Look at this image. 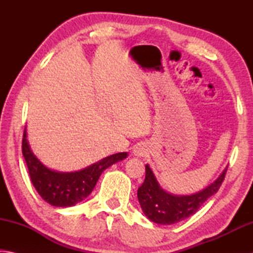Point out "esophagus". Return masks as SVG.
<instances>
[{
	"instance_id": "obj_1",
	"label": "esophagus",
	"mask_w": 253,
	"mask_h": 253,
	"mask_svg": "<svg viewBox=\"0 0 253 253\" xmlns=\"http://www.w3.org/2000/svg\"><path fill=\"white\" fill-rule=\"evenodd\" d=\"M134 153H135V155H137V156H143V154H144L142 148H137V149H135Z\"/></svg>"
}]
</instances>
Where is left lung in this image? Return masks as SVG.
<instances>
[{
  "mask_svg": "<svg viewBox=\"0 0 253 253\" xmlns=\"http://www.w3.org/2000/svg\"><path fill=\"white\" fill-rule=\"evenodd\" d=\"M145 181L137 191V198L145 215L154 223L174 224L193 215L210 196L215 194L221 186L228 170L226 168L211 185L192 195H173L163 190L155 175L145 166Z\"/></svg>",
  "mask_w": 253,
  "mask_h": 253,
  "instance_id": "1",
  "label": "left lung"
}]
</instances>
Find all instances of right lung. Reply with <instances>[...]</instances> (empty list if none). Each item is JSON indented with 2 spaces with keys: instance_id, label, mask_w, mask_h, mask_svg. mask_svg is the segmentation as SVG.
Listing matches in <instances>:
<instances>
[{
  "instance_id": "obj_1",
  "label": "right lung",
  "mask_w": 253,
  "mask_h": 253,
  "mask_svg": "<svg viewBox=\"0 0 253 253\" xmlns=\"http://www.w3.org/2000/svg\"><path fill=\"white\" fill-rule=\"evenodd\" d=\"M22 154L28 165L33 186L45 202L53 207L67 208L81 202L91 193L98 178L104 170L127 157V153H117L95 163L78 172H55L42 164L33 155L27 139V129L23 132Z\"/></svg>"
}]
</instances>
